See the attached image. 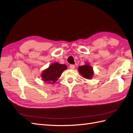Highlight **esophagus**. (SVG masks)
I'll list each match as a JSON object with an SVG mask.
<instances>
[{
	"instance_id": "1",
	"label": "esophagus",
	"mask_w": 133,
	"mask_h": 133,
	"mask_svg": "<svg viewBox=\"0 0 133 133\" xmlns=\"http://www.w3.org/2000/svg\"><path fill=\"white\" fill-rule=\"evenodd\" d=\"M69 68L70 69H74L75 68V65H70L69 66Z\"/></svg>"
}]
</instances>
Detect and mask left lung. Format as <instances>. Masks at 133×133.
<instances>
[{
  "mask_svg": "<svg viewBox=\"0 0 133 133\" xmlns=\"http://www.w3.org/2000/svg\"><path fill=\"white\" fill-rule=\"evenodd\" d=\"M78 70L80 74L82 75L84 78L91 79L93 77L94 74L93 69L92 66L88 63H86L85 65L79 66Z\"/></svg>",
  "mask_w": 133,
  "mask_h": 133,
  "instance_id": "left-lung-1",
  "label": "left lung"
}]
</instances>
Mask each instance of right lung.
<instances>
[{"label": "right lung", "mask_w": 133, "mask_h": 133, "mask_svg": "<svg viewBox=\"0 0 133 133\" xmlns=\"http://www.w3.org/2000/svg\"><path fill=\"white\" fill-rule=\"evenodd\" d=\"M66 69L67 66L65 64H61L58 62L54 63L42 71V80L49 84L55 83L60 77L63 71Z\"/></svg>", "instance_id": "1"}]
</instances>
